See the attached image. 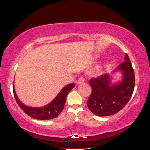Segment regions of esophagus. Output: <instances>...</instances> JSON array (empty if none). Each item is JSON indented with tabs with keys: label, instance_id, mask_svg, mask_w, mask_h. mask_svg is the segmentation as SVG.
<instances>
[{
	"label": "esophagus",
	"instance_id": "1",
	"mask_svg": "<svg viewBox=\"0 0 150 150\" xmlns=\"http://www.w3.org/2000/svg\"><path fill=\"white\" fill-rule=\"evenodd\" d=\"M84 81H85L84 78H83V77H80V78L78 79L77 83L78 85H80V84H82V83H84Z\"/></svg>",
	"mask_w": 150,
	"mask_h": 150
}]
</instances>
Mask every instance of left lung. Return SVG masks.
<instances>
[{
  "label": "left lung",
  "mask_w": 150,
  "mask_h": 150,
  "mask_svg": "<svg viewBox=\"0 0 150 150\" xmlns=\"http://www.w3.org/2000/svg\"><path fill=\"white\" fill-rule=\"evenodd\" d=\"M118 71L121 73L122 79L118 82H112V75L107 73L89 81L92 93L88 99L87 106L94 115L98 116L113 115L130 100L135 86V76L126 54L124 62L112 73Z\"/></svg>",
  "instance_id": "8db88e82"
}]
</instances>
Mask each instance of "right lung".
I'll use <instances>...</instances> for the list:
<instances>
[{
  "mask_svg": "<svg viewBox=\"0 0 150 150\" xmlns=\"http://www.w3.org/2000/svg\"><path fill=\"white\" fill-rule=\"evenodd\" d=\"M75 83H70L66 85L59 91V93L57 94V95L52 102L42 107H32V106L25 105L24 103H22L18 97L16 91H15L14 84L13 92L14 98L18 105L26 115L37 120H45L55 118L59 116L64 107L66 97L68 93L75 87Z\"/></svg>",
  "mask_w": 150,
  "mask_h": 150,
  "instance_id": "right-lung-1",
  "label": "right lung"
}]
</instances>
